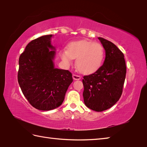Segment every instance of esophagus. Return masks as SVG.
Listing matches in <instances>:
<instances>
[{
    "mask_svg": "<svg viewBox=\"0 0 147 147\" xmlns=\"http://www.w3.org/2000/svg\"><path fill=\"white\" fill-rule=\"evenodd\" d=\"M73 78L74 80H79L81 79V76L78 75V74H73Z\"/></svg>",
    "mask_w": 147,
    "mask_h": 147,
    "instance_id": "1",
    "label": "esophagus"
}]
</instances>
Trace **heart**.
Wrapping results in <instances>:
<instances>
[{"label": "heart", "instance_id": "1", "mask_svg": "<svg viewBox=\"0 0 147 147\" xmlns=\"http://www.w3.org/2000/svg\"><path fill=\"white\" fill-rule=\"evenodd\" d=\"M67 49L62 50L60 52L62 61L66 65H69L73 59H76V67L84 74H90L97 70L104 57V49L102 45L88 40L71 42Z\"/></svg>", "mask_w": 147, "mask_h": 147}]
</instances>
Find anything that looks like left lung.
Wrapping results in <instances>:
<instances>
[{
	"instance_id": "8db88e82",
	"label": "left lung",
	"mask_w": 147,
	"mask_h": 147,
	"mask_svg": "<svg viewBox=\"0 0 147 147\" xmlns=\"http://www.w3.org/2000/svg\"><path fill=\"white\" fill-rule=\"evenodd\" d=\"M105 51L104 64L82 80L84 102L87 107L102 112L112 107L123 93L126 66L124 54L116 45L98 37Z\"/></svg>"
}]
</instances>
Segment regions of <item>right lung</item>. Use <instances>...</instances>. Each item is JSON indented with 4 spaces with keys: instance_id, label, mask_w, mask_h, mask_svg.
<instances>
[{
    "instance_id": "right-lung-1",
    "label": "right lung",
    "mask_w": 147,
    "mask_h": 147,
    "mask_svg": "<svg viewBox=\"0 0 147 147\" xmlns=\"http://www.w3.org/2000/svg\"><path fill=\"white\" fill-rule=\"evenodd\" d=\"M52 36L33 40L19 59L18 81L21 91L33 107L41 111L59 107L73 81L70 71L54 67Z\"/></svg>"
}]
</instances>
